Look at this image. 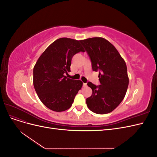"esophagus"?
Wrapping results in <instances>:
<instances>
[{
    "instance_id": "obj_1",
    "label": "esophagus",
    "mask_w": 157,
    "mask_h": 157,
    "mask_svg": "<svg viewBox=\"0 0 157 157\" xmlns=\"http://www.w3.org/2000/svg\"><path fill=\"white\" fill-rule=\"evenodd\" d=\"M83 86L84 87H86L87 86V84L86 83H84L83 84Z\"/></svg>"
}]
</instances>
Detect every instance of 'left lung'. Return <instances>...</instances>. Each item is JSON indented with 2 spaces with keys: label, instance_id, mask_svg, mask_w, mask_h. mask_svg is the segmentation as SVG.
I'll use <instances>...</instances> for the list:
<instances>
[{
  "label": "left lung",
  "instance_id": "8db88e82",
  "mask_svg": "<svg viewBox=\"0 0 157 157\" xmlns=\"http://www.w3.org/2000/svg\"><path fill=\"white\" fill-rule=\"evenodd\" d=\"M80 42L91 59L93 71H101L98 76L100 85L87 84L92 94L86 99V105L90 111L99 115L111 113L124 98L129 84L125 61L104 38H89Z\"/></svg>",
  "mask_w": 157,
  "mask_h": 157
}]
</instances>
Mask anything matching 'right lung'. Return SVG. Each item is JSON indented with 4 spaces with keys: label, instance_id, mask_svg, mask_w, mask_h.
Listing matches in <instances>:
<instances>
[{
    "label": "right lung",
    "instance_id": "obj_1",
    "mask_svg": "<svg viewBox=\"0 0 157 157\" xmlns=\"http://www.w3.org/2000/svg\"><path fill=\"white\" fill-rule=\"evenodd\" d=\"M80 42L68 38L57 39L40 55L33 68V85L38 97L52 111L67 110L82 87L81 80L64 75L70 72L73 56L84 52Z\"/></svg>",
    "mask_w": 157,
    "mask_h": 157
}]
</instances>
